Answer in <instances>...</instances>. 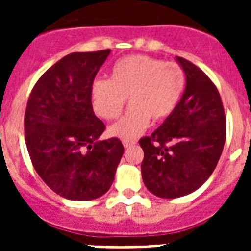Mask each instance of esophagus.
<instances>
[{"mask_svg":"<svg viewBox=\"0 0 251 251\" xmlns=\"http://www.w3.org/2000/svg\"><path fill=\"white\" fill-rule=\"evenodd\" d=\"M122 143H123L124 148H129L132 147V146H134L137 143V141H134V139H122Z\"/></svg>","mask_w":251,"mask_h":251,"instance_id":"34e87169","label":"esophagus"}]
</instances>
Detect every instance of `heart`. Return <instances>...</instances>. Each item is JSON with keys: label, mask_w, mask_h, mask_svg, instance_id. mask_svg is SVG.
Here are the masks:
<instances>
[{"label": "heart", "mask_w": 251, "mask_h": 251, "mask_svg": "<svg viewBox=\"0 0 251 251\" xmlns=\"http://www.w3.org/2000/svg\"><path fill=\"white\" fill-rule=\"evenodd\" d=\"M186 85L183 69L176 63L132 55L114 64L110 79L93 84L95 113L105 119L118 118L128 98L130 108L121 121L110 127V134L134 138L154 123L168 118L178 104Z\"/></svg>", "instance_id": "obj_1"}]
</instances>
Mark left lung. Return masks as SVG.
Returning a JSON list of instances; mask_svg holds the SVG:
<instances>
[{
    "mask_svg": "<svg viewBox=\"0 0 251 251\" xmlns=\"http://www.w3.org/2000/svg\"><path fill=\"white\" fill-rule=\"evenodd\" d=\"M176 59L186 74L182 98L161 127L139 139L143 182L162 199L186 196L201 187L214 172L226 139L217 88L191 61Z\"/></svg>",
    "mask_w": 251,
    "mask_h": 251,
    "instance_id": "8db88e82",
    "label": "left lung"
}]
</instances>
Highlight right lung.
Instances as JSON below:
<instances>
[{
	"instance_id": "1",
	"label": "right lung",
	"mask_w": 251,
	"mask_h": 251,
	"mask_svg": "<svg viewBox=\"0 0 251 251\" xmlns=\"http://www.w3.org/2000/svg\"><path fill=\"white\" fill-rule=\"evenodd\" d=\"M110 50L73 52L36 81L25 112V141L44 182L68 200L88 201L110 188L124 147L118 138L99 141L105 124L95 117V75Z\"/></svg>"
}]
</instances>
